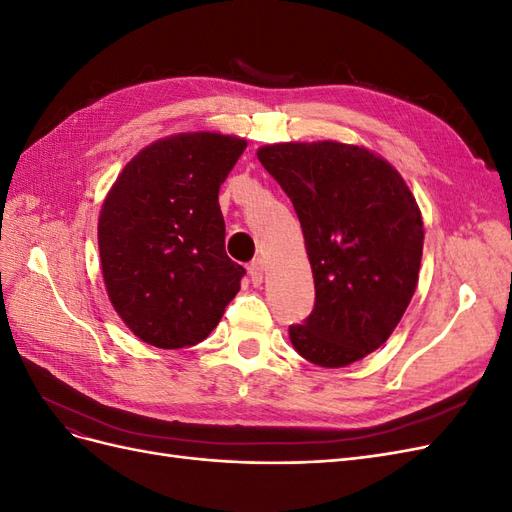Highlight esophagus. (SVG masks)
Listing matches in <instances>:
<instances>
[{"label": "esophagus", "instance_id": "esophagus-1", "mask_svg": "<svg viewBox=\"0 0 512 512\" xmlns=\"http://www.w3.org/2000/svg\"><path fill=\"white\" fill-rule=\"evenodd\" d=\"M247 273H250L254 286L262 284V277H265V260H262V258H254V260L250 262V267H247Z\"/></svg>", "mask_w": 512, "mask_h": 512}]
</instances>
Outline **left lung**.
Here are the masks:
<instances>
[{
  "label": "left lung",
  "instance_id": "obj_1",
  "mask_svg": "<svg viewBox=\"0 0 512 512\" xmlns=\"http://www.w3.org/2000/svg\"><path fill=\"white\" fill-rule=\"evenodd\" d=\"M258 160L292 200L316 303L290 342L320 367L378 350L404 316L423 256V220L397 170L365 147L280 143Z\"/></svg>",
  "mask_w": 512,
  "mask_h": 512
}]
</instances>
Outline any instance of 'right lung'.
Wrapping results in <instances>:
<instances>
[{"instance_id":"1","label":"right lung","mask_w":512,"mask_h":512,"mask_svg":"<svg viewBox=\"0 0 512 512\" xmlns=\"http://www.w3.org/2000/svg\"><path fill=\"white\" fill-rule=\"evenodd\" d=\"M245 147L218 132L162 138L106 194L98 222L106 292L145 344L203 342L239 292L245 269L226 256L218 194Z\"/></svg>"}]
</instances>
